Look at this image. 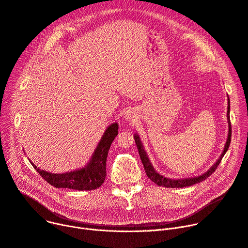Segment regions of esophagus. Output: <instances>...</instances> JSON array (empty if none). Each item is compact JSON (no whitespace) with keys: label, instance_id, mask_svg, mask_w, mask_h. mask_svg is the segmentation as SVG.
Masks as SVG:
<instances>
[{"label":"esophagus","instance_id":"34e87169","mask_svg":"<svg viewBox=\"0 0 248 248\" xmlns=\"http://www.w3.org/2000/svg\"><path fill=\"white\" fill-rule=\"evenodd\" d=\"M124 119L125 120H127V121H132L133 119H134V116H135V113H134V111L133 110H126L125 111V113H124Z\"/></svg>","mask_w":248,"mask_h":248}]
</instances>
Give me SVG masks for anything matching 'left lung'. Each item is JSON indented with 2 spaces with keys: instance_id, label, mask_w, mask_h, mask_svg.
<instances>
[{
  "instance_id": "left-lung-1",
  "label": "left lung",
  "mask_w": 248,
  "mask_h": 248,
  "mask_svg": "<svg viewBox=\"0 0 248 248\" xmlns=\"http://www.w3.org/2000/svg\"><path fill=\"white\" fill-rule=\"evenodd\" d=\"M227 123H228V135H227V140L225 142V146L223 149V152L221 153L220 157L217 159V161L210 167V169L198 176H194V177H190V178H179V179H171L165 177L161 174H159L157 171L155 170V168L149 158L148 153L145 150L144 145H142V141L140 140V136L138 135V133H136L134 135L136 144L139 150V154H140V158L141 160L142 165H144L145 168V172L147 174V176L150 178V180H152L155 184H157L159 186L162 187H166V188H184V187H188V186H192L194 184L200 183V182L206 180L210 175H212L215 170L217 169L219 163L222 160V158L224 157V155L226 154L229 146H230V140H231V124H230V117H229V113H230V100L229 97L227 96Z\"/></svg>"
}]
</instances>
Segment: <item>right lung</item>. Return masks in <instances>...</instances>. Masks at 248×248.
Segmentation results:
<instances>
[{
  "instance_id": "add662e5",
  "label": "right lung",
  "mask_w": 248,
  "mask_h": 248,
  "mask_svg": "<svg viewBox=\"0 0 248 248\" xmlns=\"http://www.w3.org/2000/svg\"><path fill=\"white\" fill-rule=\"evenodd\" d=\"M117 134H119V124L113 123L109 124L106 128V132L103 133L88 163L74 171L61 174L52 173L42 170L34 165L31 160L29 161L35 170L47 181V183L55 188H68L78 191L94 190L99 188L106 180L108 153Z\"/></svg>"
}]
</instances>
